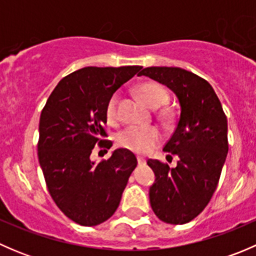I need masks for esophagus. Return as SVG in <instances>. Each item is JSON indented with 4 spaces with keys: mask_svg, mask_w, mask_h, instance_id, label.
I'll return each instance as SVG.
<instances>
[{
    "mask_svg": "<svg viewBox=\"0 0 256 256\" xmlns=\"http://www.w3.org/2000/svg\"><path fill=\"white\" fill-rule=\"evenodd\" d=\"M138 164H146V160H144V157L138 156Z\"/></svg>",
    "mask_w": 256,
    "mask_h": 256,
    "instance_id": "34e87169",
    "label": "esophagus"
}]
</instances>
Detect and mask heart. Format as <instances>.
I'll use <instances>...</instances> for the list:
<instances>
[{
  "mask_svg": "<svg viewBox=\"0 0 256 256\" xmlns=\"http://www.w3.org/2000/svg\"><path fill=\"white\" fill-rule=\"evenodd\" d=\"M138 92L146 105L152 109L161 108L168 102V92L162 85L157 82H144L138 88ZM118 94L115 92L110 96L105 109L108 121L110 124L118 122ZM162 135L154 126H136L130 125L121 130L116 136V144L122 148L128 150L135 154H148L161 141Z\"/></svg>",
  "mask_w": 256,
  "mask_h": 256,
  "instance_id": "1",
  "label": "heart"
}]
</instances>
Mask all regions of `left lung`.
Instances as JSON below:
<instances>
[{
  "label": "left lung",
  "instance_id": "8db88e82",
  "mask_svg": "<svg viewBox=\"0 0 256 256\" xmlns=\"http://www.w3.org/2000/svg\"><path fill=\"white\" fill-rule=\"evenodd\" d=\"M148 76L176 94L180 114L164 151L178 157L177 166L148 160L154 171L150 187L152 210L162 222L186 224L210 200L228 154V124L220 102L207 80L177 66H150ZM171 154H168L171 157Z\"/></svg>",
  "mask_w": 256,
  "mask_h": 256
}]
</instances>
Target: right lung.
Returning <instances> with one entry per match:
<instances>
[{"label": "right lung", "instance_id": "add662e5", "mask_svg": "<svg viewBox=\"0 0 256 256\" xmlns=\"http://www.w3.org/2000/svg\"><path fill=\"white\" fill-rule=\"evenodd\" d=\"M141 69L86 66L58 82L40 118L38 160L52 198L76 223L94 226L110 218L120 204L135 154L118 148L110 158L90 160L96 144L112 146L102 126L110 96Z\"/></svg>", "mask_w": 256, "mask_h": 256}]
</instances>
